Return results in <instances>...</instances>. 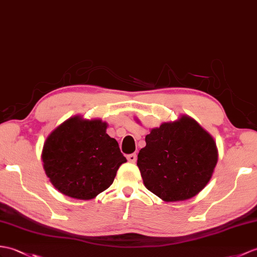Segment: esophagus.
<instances>
[{
	"instance_id": "obj_1",
	"label": "esophagus",
	"mask_w": 257,
	"mask_h": 257,
	"mask_svg": "<svg viewBox=\"0 0 257 257\" xmlns=\"http://www.w3.org/2000/svg\"><path fill=\"white\" fill-rule=\"evenodd\" d=\"M127 159H128L129 162H131V163H136L137 162V156H136L135 153L129 154V156L127 157Z\"/></svg>"
}]
</instances>
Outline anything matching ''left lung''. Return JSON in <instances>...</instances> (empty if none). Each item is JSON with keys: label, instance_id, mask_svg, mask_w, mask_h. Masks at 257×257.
I'll return each mask as SVG.
<instances>
[{"label": "left lung", "instance_id": "1", "mask_svg": "<svg viewBox=\"0 0 257 257\" xmlns=\"http://www.w3.org/2000/svg\"><path fill=\"white\" fill-rule=\"evenodd\" d=\"M146 143L137 165L145 186L162 200L193 198L209 183L218 149L211 135L194 118L182 115L161 123L146 136Z\"/></svg>", "mask_w": 257, "mask_h": 257}]
</instances>
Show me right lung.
I'll use <instances>...</instances> for the list:
<instances>
[{
	"label": "right lung",
	"mask_w": 257,
	"mask_h": 257,
	"mask_svg": "<svg viewBox=\"0 0 257 257\" xmlns=\"http://www.w3.org/2000/svg\"><path fill=\"white\" fill-rule=\"evenodd\" d=\"M107 126L101 119L73 116L47 137L41 153L44 170L61 194L93 199L114 182L127 160L118 142L106 134Z\"/></svg>",
	"instance_id": "1"
}]
</instances>
